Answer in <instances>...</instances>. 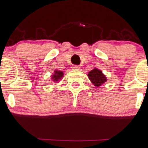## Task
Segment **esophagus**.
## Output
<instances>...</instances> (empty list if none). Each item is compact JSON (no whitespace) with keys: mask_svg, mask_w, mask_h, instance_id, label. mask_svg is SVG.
<instances>
[{"mask_svg":"<svg viewBox=\"0 0 148 148\" xmlns=\"http://www.w3.org/2000/svg\"><path fill=\"white\" fill-rule=\"evenodd\" d=\"M71 69L72 70H79V66H77V65H73V66H71Z\"/></svg>","mask_w":148,"mask_h":148,"instance_id":"34e87169","label":"esophagus"}]
</instances>
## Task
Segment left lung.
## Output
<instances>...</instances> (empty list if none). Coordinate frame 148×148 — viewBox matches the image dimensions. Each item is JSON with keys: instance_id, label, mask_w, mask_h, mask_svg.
<instances>
[{"instance_id": "left-lung-1", "label": "left lung", "mask_w": 148, "mask_h": 148, "mask_svg": "<svg viewBox=\"0 0 148 148\" xmlns=\"http://www.w3.org/2000/svg\"><path fill=\"white\" fill-rule=\"evenodd\" d=\"M88 77L91 83L96 87L101 86L107 81L106 76L103 74L101 70L98 69L97 68L90 71L88 74Z\"/></svg>"}]
</instances>
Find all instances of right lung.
Wrapping results in <instances>:
<instances>
[{"label": "right lung", "instance_id": "right-lung-1", "mask_svg": "<svg viewBox=\"0 0 148 148\" xmlns=\"http://www.w3.org/2000/svg\"><path fill=\"white\" fill-rule=\"evenodd\" d=\"M63 71L55 70V71H54V74L52 76V80L54 82H59L60 80H61L62 77H63Z\"/></svg>", "mask_w": 148, "mask_h": 148}]
</instances>
